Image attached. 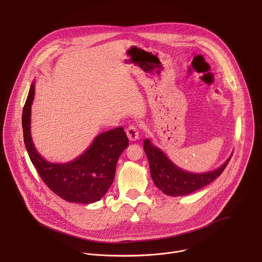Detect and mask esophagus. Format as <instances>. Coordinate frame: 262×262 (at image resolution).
I'll list each match as a JSON object with an SVG mask.
<instances>
[{"label": "esophagus", "mask_w": 262, "mask_h": 262, "mask_svg": "<svg viewBox=\"0 0 262 262\" xmlns=\"http://www.w3.org/2000/svg\"><path fill=\"white\" fill-rule=\"evenodd\" d=\"M126 135L130 141H136L139 138V128L137 125H129L126 128Z\"/></svg>", "instance_id": "1"}]
</instances>
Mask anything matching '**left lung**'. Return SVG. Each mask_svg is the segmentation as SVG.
Segmentation results:
<instances>
[{"instance_id":"obj_1","label":"left lung","mask_w":262,"mask_h":262,"mask_svg":"<svg viewBox=\"0 0 262 262\" xmlns=\"http://www.w3.org/2000/svg\"><path fill=\"white\" fill-rule=\"evenodd\" d=\"M144 151L150 168L151 178L164 194L168 196H184L207 185L225 170L232 155L220 168L205 173H191L174 165L160 148L154 146L148 139L144 140Z\"/></svg>"}]
</instances>
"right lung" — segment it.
I'll use <instances>...</instances> for the list:
<instances>
[{
	"mask_svg": "<svg viewBox=\"0 0 262 262\" xmlns=\"http://www.w3.org/2000/svg\"><path fill=\"white\" fill-rule=\"evenodd\" d=\"M34 94L33 83L23 110L21 123L27 151L39 176L56 195L68 202L89 204L100 200L113 183L118 159L128 146L123 127L98 135L87 150L74 161L50 163L37 152L31 137Z\"/></svg>",
	"mask_w": 262,
	"mask_h": 262,
	"instance_id": "right-lung-1",
	"label": "right lung"
}]
</instances>
